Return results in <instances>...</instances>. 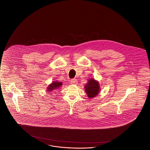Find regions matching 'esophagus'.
<instances>
[{"label":"esophagus","instance_id":"34e87169","mask_svg":"<svg viewBox=\"0 0 150 150\" xmlns=\"http://www.w3.org/2000/svg\"><path fill=\"white\" fill-rule=\"evenodd\" d=\"M71 83L72 85H77V80L75 79H72V80H71Z\"/></svg>","mask_w":150,"mask_h":150}]
</instances>
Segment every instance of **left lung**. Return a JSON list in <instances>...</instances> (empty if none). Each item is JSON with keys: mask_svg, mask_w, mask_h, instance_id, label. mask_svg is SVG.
Here are the masks:
<instances>
[{"mask_svg": "<svg viewBox=\"0 0 150 150\" xmlns=\"http://www.w3.org/2000/svg\"><path fill=\"white\" fill-rule=\"evenodd\" d=\"M85 92L89 98L96 97L100 92V84L94 79H91L88 80V82L85 86Z\"/></svg>", "mask_w": 150, "mask_h": 150, "instance_id": "obj_1", "label": "left lung"}]
</instances>
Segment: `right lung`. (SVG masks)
Returning <instances> with one entry per match:
<instances>
[{
	"label": "right lung",
	"mask_w": 150,
	"mask_h": 150,
	"mask_svg": "<svg viewBox=\"0 0 150 150\" xmlns=\"http://www.w3.org/2000/svg\"><path fill=\"white\" fill-rule=\"evenodd\" d=\"M62 85L63 83L62 82H58V81H53L52 83H50V85H49L47 90L48 92H52L53 90H55V89L58 90L59 88Z\"/></svg>",
	"instance_id": "obj_1"
}]
</instances>
